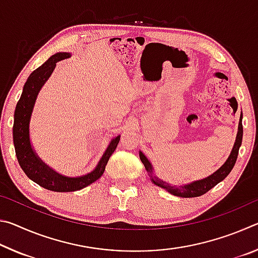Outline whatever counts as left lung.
I'll return each mask as SVG.
<instances>
[{
    "mask_svg": "<svg viewBox=\"0 0 258 258\" xmlns=\"http://www.w3.org/2000/svg\"><path fill=\"white\" fill-rule=\"evenodd\" d=\"M242 115L240 116V121H239V127H238V134H237V139H235V143L233 146V149L231 151V155L229 156L228 160L225 161L224 165L217 169V171L209 175L206 178H203V180L192 182L190 184L183 185V186H172L167 184V183L159 180L156 176H152V166L149 163V160L147 159V157L140 152V159H141L142 164L145 165V167L148 172H149L150 176H151V181L155 183L160 187H164V189L167 190L171 194L175 195V196H180V197H184V198H192V197H199V196H203L208 192L212 187L215 186L217 183H220L221 181H223L224 178L229 175L230 172L232 171L233 166L237 161L238 158V154H239V148L241 146L242 142Z\"/></svg>",
    "mask_w": 258,
    "mask_h": 258,
    "instance_id": "obj_1",
    "label": "left lung"
}]
</instances>
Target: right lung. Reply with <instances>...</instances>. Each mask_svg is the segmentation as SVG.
I'll return each mask as SVG.
<instances>
[{"mask_svg":"<svg viewBox=\"0 0 258 258\" xmlns=\"http://www.w3.org/2000/svg\"><path fill=\"white\" fill-rule=\"evenodd\" d=\"M69 56L71 54L66 53V52L56 53L47 59L41 67L35 69L29 75L27 82L25 83L23 93H21L15 110L14 143L16 156L20 167L23 168L26 175L35 183H37L38 185L43 186L44 189L56 192L81 190L101 177L109 158L116 150L120 140V135L112 139L94 171L80 177H67L60 175L53 169L47 167L32 149L29 142V120L35 100H36L41 87L53 72L55 63L60 60L69 58Z\"/></svg>","mask_w":258,"mask_h":258,"instance_id":"1","label":"right lung"}]
</instances>
